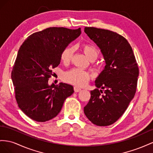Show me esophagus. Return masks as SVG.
<instances>
[{"mask_svg": "<svg viewBox=\"0 0 153 153\" xmlns=\"http://www.w3.org/2000/svg\"><path fill=\"white\" fill-rule=\"evenodd\" d=\"M74 91H75V92H79V91H81V89L80 88H79V87L75 86L74 87Z\"/></svg>", "mask_w": 153, "mask_h": 153, "instance_id": "esophagus-1", "label": "esophagus"}]
</instances>
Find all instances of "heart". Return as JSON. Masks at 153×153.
<instances>
[{
	"label": "heart",
	"instance_id": "b5f03b06",
	"mask_svg": "<svg viewBox=\"0 0 153 153\" xmlns=\"http://www.w3.org/2000/svg\"><path fill=\"white\" fill-rule=\"evenodd\" d=\"M82 50L85 54L90 59L94 60L97 58L99 55V51L94 45L90 43H85L82 45ZM74 47H67L62 51L61 53V59L64 63H68L72 59L74 54ZM62 78L63 81L76 86H82L88 82L90 78V74L80 68H75L70 70L63 74Z\"/></svg>",
	"mask_w": 153,
	"mask_h": 153
}]
</instances>
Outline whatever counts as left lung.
<instances>
[{
    "label": "left lung",
    "mask_w": 153,
    "mask_h": 153,
    "mask_svg": "<svg viewBox=\"0 0 153 153\" xmlns=\"http://www.w3.org/2000/svg\"><path fill=\"white\" fill-rule=\"evenodd\" d=\"M84 30L100 48L106 64L84 113L94 124L110 126L123 115L136 93L138 65L131 47L119 34L93 27Z\"/></svg>",
    "instance_id": "obj_1"
}]
</instances>
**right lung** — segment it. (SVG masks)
<instances>
[{"mask_svg":"<svg viewBox=\"0 0 153 153\" xmlns=\"http://www.w3.org/2000/svg\"><path fill=\"white\" fill-rule=\"evenodd\" d=\"M81 28L49 27L29 36L20 47L11 72L18 106L33 120L46 122L58 115L74 93L72 85H48L61 53L80 35Z\"/></svg>","mask_w":153,"mask_h":153,"instance_id":"add662e5","label":"right lung"}]
</instances>
